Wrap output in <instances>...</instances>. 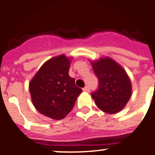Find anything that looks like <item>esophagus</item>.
<instances>
[{"label": "esophagus", "mask_w": 155, "mask_h": 155, "mask_svg": "<svg viewBox=\"0 0 155 155\" xmlns=\"http://www.w3.org/2000/svg\"><path fill=\"white\" fill-rule=\"evenodd\" d=\"M84 92H86V93H89L90 92V88L88 87H85L84 89H83Z\"/></svg>", "instance_id": "esophagus-1"}]
</instances>
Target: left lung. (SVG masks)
<instances>
[{
    "label": "left lung",
    "instance_id": "8db88e82",
    "mask_svg": "<svg viewBox=\"0 0 155 155\" xmlns=\"http://www.w3.org/2000/svg\"><path fill=\"white\" fill-rule=\"evenodd\" d=\"M99 79V88L91 94L96 106L108 114L121 111L132 96V84L124 68L111 58L90 61Z\"/></svg>",
    "mask_w": 155,
    "mask_h": 155
}]
</instances>
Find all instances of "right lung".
Returning a JSON list of instances; mask_svg holds the SVG:
<instances>
[{
	"label": "right lung",
	"mask_w": 155,
	"mask_h": 155,
	"mask_svg": "<svg viewBox=\"0 0 155 155\" xmlns=\"http://www.w3.org/2000/svg\"><path fill=\"white\" fill-rule=\"evenodd\" d=\"M72 58L64 54L44 62L29 83L32 103L41 114L63 119L72 110L82 90L68 74Z\"/></svg>",
	"instance_id": "1"
}]
</instances>
